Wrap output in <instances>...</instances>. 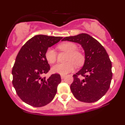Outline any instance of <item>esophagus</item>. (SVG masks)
Here are the masks:
<instances>
[{
	"instance_id": "34e87169",
	"label": "esophagus",
	"mask_w": 125,
	"mask_h": 125,
	"mask_svg": "<svg viewBox=\"0 0 125 125\" xmlns=\"http://www.w3.org/2000/svg\"><path fill=\"white\" fill-rule=\"evenodd\" d=\"M65 75H61V79H65Z\"/></svg>"
}]
</instances>
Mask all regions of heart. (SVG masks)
I'll return each mask as SVG.
<instances>
[{"mask_svg":"<svg viewBox=\"0 0 125 125\" xmlns=\"http://www.w3.org/2000/svg\"><path fill=\"white\" fill-rule=\"evenodd\" d=\"M58 48L61 51L68 52L66 60L68 62L65 63L55 64L51 68L52 73L65 75L75 70V64L80 66L83 63L85 60L84 55L80 51L77 50V46L74 43L66 42L60 44ZM45 58L50 63H53L57 59L56 51L52 48H49L45 52Z\"/></svg>","mask_w":125,"mask_h":125,"instance_id":"heart-1","label":"heart"}]
</instances>
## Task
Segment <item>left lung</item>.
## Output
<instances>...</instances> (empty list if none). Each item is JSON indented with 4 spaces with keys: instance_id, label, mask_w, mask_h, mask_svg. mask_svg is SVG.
<instances>
[{
    "instance_id": "obj_1",
    "label": "left lung",
    "mask_w": 125,
    "mask_h": 125,
    "mask_svg": "<svg viewBox=\"0 0 125 125\" xmlns=\"http://www.w3.org/2000/svg\"><path fill=\"white\" fill-rule=\"evenodd\" d=\"M81 45L85 51V63L82 68L73 75L70 88L78 100L86 103L98 101L110 86L113 73L112 63L103 46L88 34L66 37L62 41ZM82 76L79 78V76Z\"/></svg>"
}]
</instances>
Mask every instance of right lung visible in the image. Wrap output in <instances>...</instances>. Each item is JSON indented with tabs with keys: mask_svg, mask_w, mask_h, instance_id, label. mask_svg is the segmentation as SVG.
Listing matches in <instances>:
<instances>
[{
	"mask_svg": "<svg viewBox=\"0 0 125 125\" xmlns=\"http://www.w3.org/2000/svg\"><path fill=\"white\" fill-rule=\"evenodd\" d=\"M62 38L37 35L21 48L12 68V85L25 103L42 107L54 98L58 85L61 82L60 75L54 74L48 79L41 75L50 70L45 58L46 50Z\"/></svg>",
	"mask_w": 125,
	"mask_h": 125,
	"instance_id": "add662e5",
	"label": "right lung"
}]
</instances>
